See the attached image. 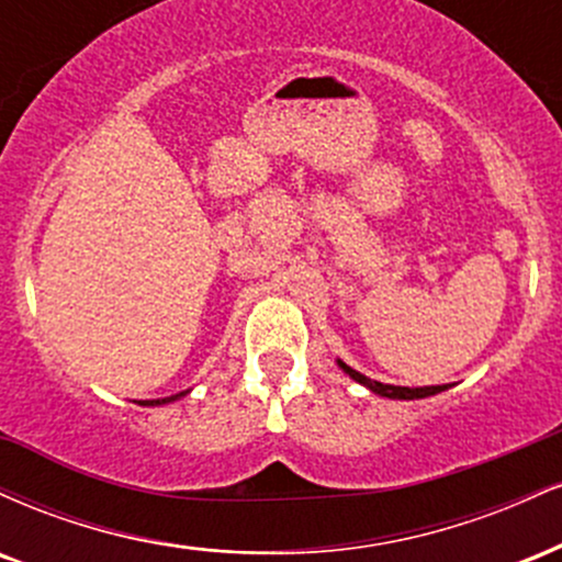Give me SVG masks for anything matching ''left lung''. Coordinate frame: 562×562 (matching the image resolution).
Segmentation results:
<instances>
[{"mask_svg": "<svg viewBox=\"0 0 562 562\" xmlns=\"http://www.w3.org/2000/svg\"><path fill=\"white\" fill-rule=\"evenodd\" d=\"M338 367L346 372L348 378H353L357 383H362L370 389L372 393H378V396H385V398H406V402H412V398H425V396H436V393L447 391V385H423V389H406V385H389V383H378V380H370L362 372L351 370L346 362H340L338 359Z\"/></svg>", "mask_w": 562, "mask_h": 562, "instance_id": "obj_1", "label": "left lung"}]
</instances>
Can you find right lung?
Instances as JSON below:
<instances>
[{
	"label": "right lung",
	"instance_id": "add662e5",
	"mask_svg": "<svg viewBox=\"0 0 562 562\" xmlns=\"http://www.w3.org/2000/svg\"><path fill=\"white\" fill-rule=\"evenodd\" d=\"M187 391L182 393H173V396H166V398H150V402H139L142 406H158V404H169V402H177V398H182Z\"/></svg>",
	"mask_w": 562,
	"mask_h": 562
}]
</instances>
